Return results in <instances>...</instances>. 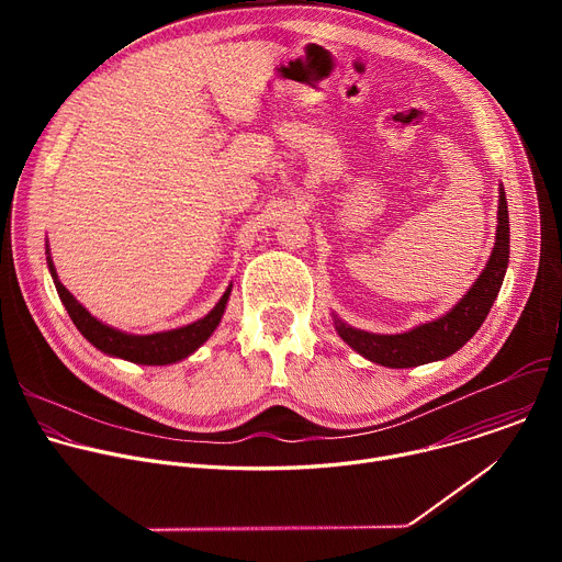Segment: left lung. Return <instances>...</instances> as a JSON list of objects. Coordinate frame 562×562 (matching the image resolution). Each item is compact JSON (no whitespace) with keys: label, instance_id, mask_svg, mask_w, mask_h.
Instances as JSON below:
<instances>
[{"label":"left lung","instance_id":"1","mask_svg":"<svg viewBox=\"0 0 562 562\" xmlns=\"http://www.w3.org/2000/svg\"><path fill=\"white\" fill-rule=\"evenodd\" d=\"M509 265V211L505 187L498 184V226L494 251L469 286V291L440 317L431 323H423L405 334H371L356 329L334 313V325L338 336L362 358L389 367V369H409L436 360H445L467 345L473 334L485 323L487 313L498 297L505 273Z\"/></svg>","mask_w":562,"mask_h":562}]
</instances>
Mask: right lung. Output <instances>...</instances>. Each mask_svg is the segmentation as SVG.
Returning <instances> with one entry per match:
<instances>
[{
  "mask_svg": "<svg viewBox=\"0 0 562 562\" xmlns=\"http://www.w3.org/2000/svg\"><path fill=\"white\" fill-rule=\"evenodd\" d=\"M46 262H48L50 278L55 282V289L59 293V300L66 306L77 331L82 334L95 349H100L102 353H106L111 358H122V360H128L135 364H148V367L176 364V362L189 358L193 351H198L217 329L220 319L224 315V308H226V302H228V295H231V289H233V284H228L224 295L217 300V304L204 317H200L198 323H191L187 327L171 329V331L135 336V334H126V331L104 325L102 319L91 315L82 304L75 300V295L57 278L48 245H46Z\"/></svg>",
  "mask_w": 562,
  "mask_h": 562,
  "instance_id": "1",
  "label": "right lung"
}]
</instances>
